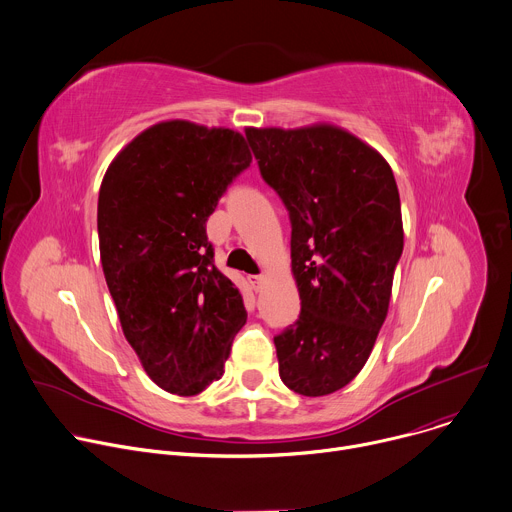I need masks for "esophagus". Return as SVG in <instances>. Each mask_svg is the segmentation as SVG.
Returning a JSON list of instances; mask_svg holds the SVG:
<instances>
[{
  "label": "esophagus",
  "mask_w": 512,
  "mask_h": 512,
  "mask_svg": "<svg viewBox=\"0 0 512 512\" xmlns=\"http://www.w3.org/2000/svg\"><path fill=\"white\" fill-rule=\"evenodd\" d=\"M249 283L253 285V289H255V291H259V289H263L265 277H263V275H251V277H249Z\"/></svg>",
  "instance_id": "obj_1"
}]
</instances>
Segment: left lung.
<instances>
[{"label":"left lung","instance_id":"1","mask_svg":"<svg viewBox=\"0 0 512 512\" xmlns=\"http://www.w3.org/2000/svg\"><path fill=\"white\" fill-rule=\"evenodd\" d=\"M245 133L289 212L302 300L273 338L279 377L300 395H330L360 373L387 318L403 253L397 182L377 150L328 123Z\"/></svg>","mask_w":512,"mask_h":512}]
</instances>
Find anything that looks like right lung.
Returning <instances> with one entry per match:
<instances>
[{
  "mask_svg": "<svg viewBox=\"0 0 512 512\" xmlns=\"http://www.w3.org/2000/svg\"><path fill=\"white\" fill-rule=\"evenodd\" d=\"M251 164L241 133L174 119L141 131L99 190L101 265L123 334L145 373L192 397L223 377L247 312L214 267L206 221Z\"/></svg>",
  "mask_w": 512,
  "mask_h": 512,
  "instance_id": "add662e5",
  "label": "right lung"
}]
</instances>
